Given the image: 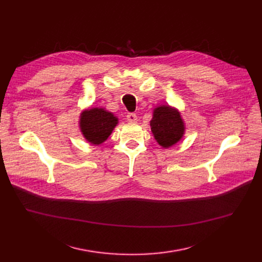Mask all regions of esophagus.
Segmentation results:
<instances>
[{
    "mask_svg": "<svg viewBox=\"0 0 262 262\" xmlns=\"http://www.w3.org/2000/svg\"><path fill=\"white\" fill-rule=\"evenodd\" d=\"M127 119L130 122H136V121H138V116H136L135 114H128Z\"/></svg>",
    "mask_w": 262,
    "mask_h": 262,
    "instance_id": "34e87169",
    "label": "esophagus"
}]
</instances>
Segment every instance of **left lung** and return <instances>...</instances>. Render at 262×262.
Returning a JSON list of instances; mask_svg holds the SVG:
<instances>
[{"instance_id":"left-lung-1","label":"left lung","mask_w":262,"mask_h":262,"mask_svg":"<svg viewBox=\"0 0 262 262\" xmlns=\"http://www.w3.org/2000/svg\"><path fill=\"white\" fill-rule=\"evenodd\" d=\"M150 129L157 143L167 149L182 140L185 133V123L178 108L161 104L152 111Z\"/></svg>"}]
</instances>
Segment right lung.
Instances as JSON below:
<instances>
[{
  "label": "right lung",
  "mask_w": 262,
  "mask_h": 262,
  "mask_svg": "<svg viewBox=\"0 0 262 262\" xmlns=\"http://www.w3.org/2000/svg\"><path fill=\"white\" fill-rule=\"evenodd\" d=\"M79 129L83 138L92 145L104 143L118 124V117L103 107H89L81 112Z\"/></svg>",
  "instance_id": "right-lung-1"
}]
</instances>
